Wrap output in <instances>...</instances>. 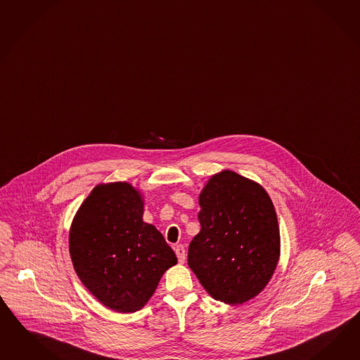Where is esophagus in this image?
<instances>
[{
	"instance_id": "34e87169",
	"label": "esophagus",
	"mask_w": 360,
	"mask_h": 360,
	"mask_svg": "<svg viewBox=\"0 0 360 360\" xmlns=\"http://www.w3.org/2000/svg\"><path fill=\"white\" fill-rule=\"evenodd\" d=\"M175 254L178 257V261L181 263L185 262L186 259V250L184 245H176L174 248Z\"/></svg>"
}]
</instances>
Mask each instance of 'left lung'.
Instances as JSON below:
<instances>
[{"instance_id":"8db88e82","label":"left lung","mask_w":360,"mask_h":360,"mask_svg":"<svg viewBox=\"0 0 360 360\" xmlns=\"http://www.w3.org/2000/svg\"><path fill=\"white\" fill-rule=\"evenodd\" d=\"M200 232L187 263L205 291L243 304L266 287L281 255V233L269 194L257 182L224 170L199 195Z\"/></svg>"}]
</instances>
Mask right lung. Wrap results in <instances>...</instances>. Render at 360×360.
<instances>
[{
	"label": "right lung",
	"instance_id": "add662e5",
	"mask_svg": "<svg viewBox=\"0 0 360 360\" xmlns=\"http://www.w3.org/2000/svg\"><path fill=\"white\" fill-rule=\"evenodd\" d=\"M141 195L127 182L93 188L69 232L79 281L105 307L132 313L146 305L164 272L176 263L155 225L143 221Z\"/></svg>",
	"mask_w": 360,
	"mask_h": 360
}]
</instances>
